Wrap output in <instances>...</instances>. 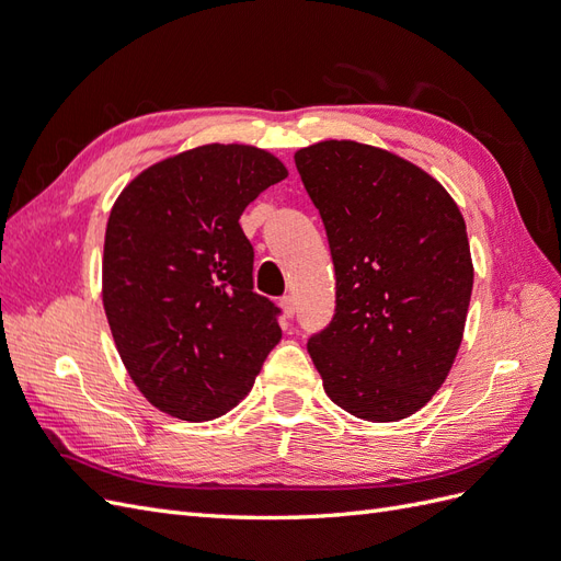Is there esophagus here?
<instances>
[{
  "mask_svg": "<svg viewBox=\"0 0 561 561\" xmlns=\"http://www.w3.org/2000/svg\"><path fill=\"white\" fill-rule=\"evenodd\" d=\"M280 309H283V313H285L287 318H293V316L297 313V301H295V297H293V295L280 297Z\"/></svg>",
  "mask_w": 561,
  "mask_h": 561,
  "instance_id": "34e87169",
  "label": "esophagus"
}]
</instances>
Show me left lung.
<instances>
[{
	"mask_svg": "<svg viewBox=\"0 0 561 561\" xmlns=\"http://www.w3.org/2000/svg\"><path fill=\"white\" fill-rule=\"evenodd\" d=\"M328 231L336 309L309 339L328 398L400 421L445 383L472 293L463 215L435 178L386 149L325 140L295 154Z\"/></svg>",
	"mask_w": 561,
	"mask_h": 561,
	"instance_id": "obj_1",
	"label": "left lung"
}]
</instances>
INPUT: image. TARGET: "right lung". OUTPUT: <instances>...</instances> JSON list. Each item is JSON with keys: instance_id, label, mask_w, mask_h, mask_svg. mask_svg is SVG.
I'll return each instance as SVG.
<instances>
[{"instance_id": "right-lung-1", "label": "right lung", "mask_w": 561, "mask_h": 561, "mask_svg": "<svg viewBox=\"0 0 561 561\" xmlns=\"http://www.w3.org/2000/svg\"><path fill=\"white\" fill-rule=\"evenodd\" d=\"M287 178L250 145H203L149 165L114 201L103 307L133 383L157 410L210 421L239 404L280 342L252 293L248 203Z\"/></svg>"}]
</instances>
